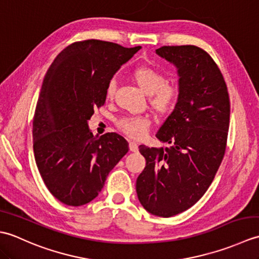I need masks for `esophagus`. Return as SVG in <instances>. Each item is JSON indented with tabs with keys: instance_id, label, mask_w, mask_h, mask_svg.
<instances>
[{
	"instance_id": "obj_1",
	"label": "esophagus",
	"mask_w": 259,
	"mask_h": 259,
	"mask_svg": "<svg viewBox=\"0 0 259 259\" xmlns=\"http://www.w3.org/2000/svg\"><path fill=\"white\" fill-rule=\"evenodd\" d=\"M129 148H130V150L133 151V152H137V151H138V144H137L136 141L131 140L129 142Z\"/></svg>"
}]
</instances>
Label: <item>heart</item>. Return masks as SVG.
I'll use <instances>...</instances> for the list:
<instances>
[{"instance_id":"b5f03b06","label":"heart","mask_w":259,"mask_h":259,"mask_svg":"<svg viewBox=\"0 0 259 259\" xmlns=\"http://www.w3.org/2000/svg\"><path fill=\"white\" fill-rule=\"evenodd\" d=\"M136 83L140 89L149 96V104L159 117H168L171 114L180 99V89L177 84L169 83L167 78L161 72L149 65H141L136 68L131 73ZM117 88L114 79L110 80L106 89L108 99H112ZM150 120L142 115L123 117L117 121L118 128L123 134L133 138H140L150 128Z\"/></svg>"}]
</instances>
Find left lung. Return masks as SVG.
Segmentation results:
<instances>
[{
    "instance_id": "1",
    "label": "left lung",
    "mask_w": 259,
    "mask_h": 259,
    "mask_svg": "<svg viewBox=\"0 0 259 259\" xmlns=\"http://www.w3.org/2000/svg\"><path fill=\"white\" fill-rule=\"evenodd\" d=\"M156 52L178 68L180 99L157 133L170 147L139 146L146 167L136 190L147 211L168 218L194 206L211 185L226 151L230 101L221 70L201 48Z\"/></svg>"
}]
</instances>
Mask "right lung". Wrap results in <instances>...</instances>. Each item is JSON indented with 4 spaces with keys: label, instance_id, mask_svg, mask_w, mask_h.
<instances>
[{
    "label": "right lung",
    "instance_id": "right-lung-1",
    "mask_svg": "<svg viewBox=\"0 0 259 259\" xmlns=\"http://www.w3.org/2000/svg\"><path fill=\"white\" fill-rule=\"evenodd\" d=\"M140 49L78 41L63 49L48 70L33 117V151L47 188L65 205L95 199L129 150L118 134L93 136L88 120L106 102L113 74Z\"/></svg>",
    "mask_w": 259,
    "mask_h": 259
}]
</instances>
